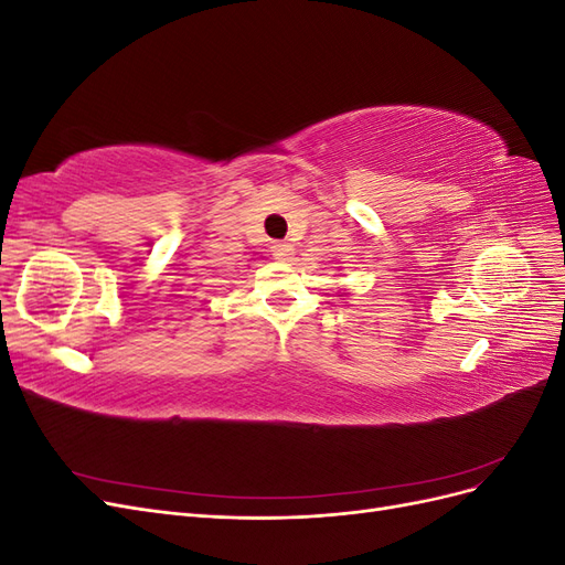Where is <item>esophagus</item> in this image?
I'll list each match as a JSON object with an SVG mask.
<instances>
[{
    "label": "esophagus",
    "instance_id": "obj_1",
    "mask_svg": "<svg viewBox=\"0 0 565 565\" xmlns=\"http://www.w3.org/2000/svg\"><path fill=\"white\" fill-rule=\"evenodd\" d=\"M270 252H273V256H276V259H280V262H287V259H292L295 247L289 245V243H273Z\"/></svg>",
    "mask_w": 565,
    "mask_h": 565
}]
</instances>
